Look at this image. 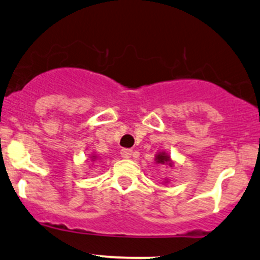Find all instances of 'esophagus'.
<instances>
[{
	"mask_svg": "<svg viewBox=\"0 0 260 260\" xmlns=\"http://www.w3.org/2000/svg\"><path fill=\"white\" fill-rule=\"evenodd\" d=\"M132 154H133V151L131 149H122L121 150V156L123 158H129L131 156H132Z\"/></svg>",
	"mask_w": 260,
	"mask_h": 260,
	"instance_id": "obj_1",
	"label": "esophagus"
}]
</instances>
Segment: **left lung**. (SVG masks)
<instances>
[{
	"instance_id": "8db88e82",
	"label": "left lung",
	"mask_w": 260,
	"mask_h": 260,
	"mask_svg": "<svg viewBox=\"0 0 260 260\" xmlns=\"http://www.w3.org/2000/svg\"><path fill=\"white\" fill-rule=\"evenodd\" d=\"M156 162H157V164H162V165H168V166H171L172 167V161H171V157L168 155H166L165 152H161V154H158L157 156H156Z\"/></svg>"
}]
</instances>
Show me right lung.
<instances>
[{
  "label": "right lung",
  "mask_w": 260,
  "mask_h": 260,
  "mask_svg": "<svg viewBox=\"0 0 260 260\" xmlns=\"http://www.w3.org/2000/svg\"><path fill=\"white\" fill-rule=\"evenodd\" d=\"M94 158H95V156H92V160H93V161H94Z\"/></svg>",
  "instance_id": "obj_1"
}]
</instances>
